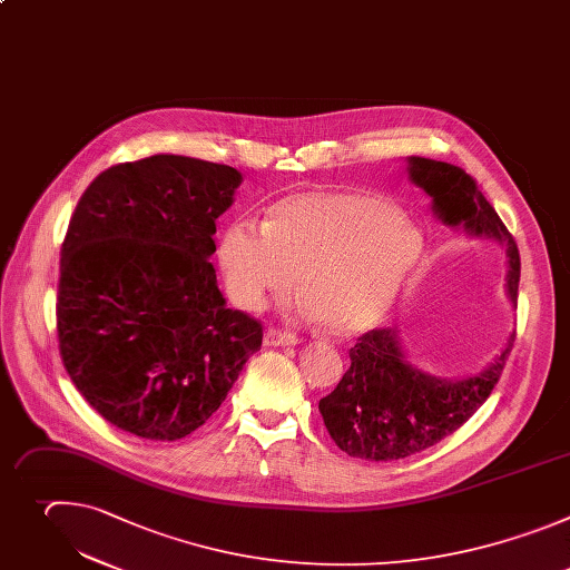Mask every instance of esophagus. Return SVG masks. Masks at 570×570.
<instances>
[{
	"label": "esophagus",
	"instance_id": "esophagus-1",
	"mask_svg": "<svg viewBox=\"0 0 570 570\" xmlns=\"http://www.w3.org/2000/svg\"><path fill=\"white\" fill-rule=\"evenodd\" d=\"M265 346H296L298 344V336L292 334V332H281V330H274L269 327L265 332Z\"/></svg>",
	"mask_w": 570,
	"mask_h": 570
}]
</instances>
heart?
Wrapping results in <instances>:
<instances>
[{
  "label": "heart",
  "instance_id": "obj_1",
  "mask_svg": "<svg viewBox=\"0 0 570 570\" xmlns=\"http://www.w3.org/2000/svg\"><path fill=\"white\" fill-rule=\"evenodd\" d=\"M226 294L256 312L298 276L301 314L338 336L377 325L422 256V238L400 210L368 193L294 190L267 208L265 224L234 219L217 238Z\"/></svg>",
  "mask_w": 570,
  "mask_h": 570
}]
</instances>
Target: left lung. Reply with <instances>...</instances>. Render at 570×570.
Returning <instances> with one entry per match:
<instances>
[{"label":"left lung","mask_w":570,"mask_h":570,"mask_svg":"<svg viewBox=\"0 0 570 570\" xmlns=\"http://www.w3.org/2000/svg\"><path fill=\"white\" fill-rule=\"evenodd\" d=\"M406 173L429 199L433 215L470 238L501 245L508 258L505 292L517 307L519 249L492 204L463 168L424 157H406ZM514 344V332L479 373L446 380L417 368L393 327L371 330L351 348V368L318 402L325 429L341 451L375 463L424 451L463 426L490 397Z\"/></svg>","instance_id":"8db88e82"}]
</instances>
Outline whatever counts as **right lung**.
<instances>
[{
    "mask_svg": "<svg viewBox=\"0 0 570 570\" xmlns=\"http://www.w3.org/2000/svg\"><path fill=\"white\" fill-rule=\"evenodd\" d=\"M243 175L153 155L82 193L60 252L58 338L80 395L114 426L179 440L226 400L263 327L229 309L208 263Z\"/></svg>",
    "mask_w": 570,
    "mask_h": 570,
    "instance_id": "add662e5",
    "label": "right lung"
}]
</instances>
